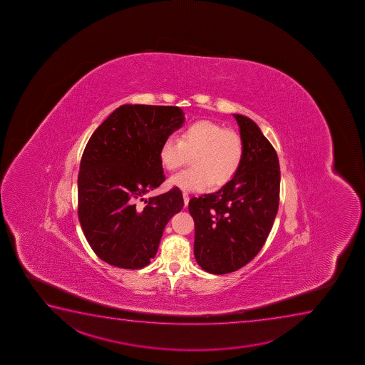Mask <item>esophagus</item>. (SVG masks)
Listing matches in <instances>:
<instances>
[{
  "mask_svg": "<svg viewBox=\"0 0 365 365\" xmlns=\"http://www.w3.org/2000/svg\"><path fill=\"white\" fill-rule=\"evenodd\" d=\"M183 200H185V205H188L189 202V194L185 193V192H183Z\"/></svg>",
  "mask_w": 365,
  "mask_h": 365,
  "instance_id": "esophagus-1",
  "label": "esophagus"
}]
</instances>
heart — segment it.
<instances>
[{"instance_id":"1","label":"heart","mask_w":365,"mask_h":365,"mask_svg":"<svg viewBox=\"0 0 365 365\" xmlns=\"http://www.w3.org/2000/svg\"><path fill=\"white\" fill-rule=\"evenodd\" d=\"M240 134L210 120H195L182 129L180 139L168 135L160 145V163L168 171L185 166L193 156L194 168L172 176L168 185L188 192H200L211 185L231 180L243 160Z\"/></svg>"}]
</instances>
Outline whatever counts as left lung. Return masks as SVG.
Listing matches in <instances>:
<instances>
[{"label":"left lung","instance_id":"8db88e82","mask_svg":"<svg viewBox=\"0 0 365 365\" xmlns=\"http://www.w3.org/2000/svg\"><path fill=\"white\" fill-rule=\"evenodd\" d=\"M243 160L235 177L217 192L189 200L195 225L194 257L215 274L238 270L253 260L279 210V163L274 146L248 117L235 113Z\"/></svg>","mask_w":365,"mask_h":365}]
</instances>
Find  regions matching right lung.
Wrapping results in <instances>:
<instances>
[{
	"mask_svg": "<svg viewBox=\"0 0 365 365\" xmlns=\"http://www.w3.org/2000/svg\"><path fill=\"white\" fill-rule=\"evenodd\" d=\"M183 122L177 106L127 103L86 144L78 175V217L91 249L110 265L129 270L149 265L165 226L182 210L183 195L176 187L148 200L144 195L166 178L160 145Z\"/></svg>",
	"mask_w": 365,
	"mask_h": 365,
	"instance_id": "obj_1",
	"label": "right lung"
}]
</instances>
